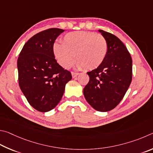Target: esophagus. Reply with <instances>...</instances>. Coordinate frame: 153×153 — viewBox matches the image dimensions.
I'll use <instances>...</instances> for the list:
<instances>
[{
    "mask_svg": "<svg viewBox=\"0 0 153 153\" xmlns=\"http://www.w3.org/2000/svg\"><path fill=\"white\" fill-rule=\"evenodd\" d=\"M71 74H72V78H75V77H76V76H78L79 74V73H78V72H72Z\"/></svg>",
    "mask_w": 153,
    "mask_h": 153,
    "instance_id": "esophagus-1",
    "label": "esophagus"
}]
</instances>
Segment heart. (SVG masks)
<instances>
[{"label": "heart", "instance_id": "obj_1", "mask_svg": "<svg viewBox=\"0 0 153 153\" xmlns=\"http://www.w3.org/2000/svg\"><path fill=\"white\" fill-rule=\"evenodd\" d=\"M53 56L58 63L67 69L74 61L76 66L92 70L103 62L108 54V44L102 35L89 31H75L66 34L62 44L56 42L53 47Z\"/></svg>", "mask_w": 153, "mask_h": 153}]
</instances>
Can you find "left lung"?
<instances>
[{
  "label": "left lung",
  "mask_w": 153,
  "mask_h": 153,
  "mask_svg": "<svg viewBox=\"0 0 153 153\" xmlns=\"http://www.w3.org/2000/svg\"><path fill=\"white\" fill-rule=\"evenodd\" d=\"M108 44L103 62L88 72L89 81L83 94L89 105L99 111H109L118 105L132 78V60L126 47L118 37L100 29Z\"/></svg>",
  "instance_id": "1"
}]
</instances>
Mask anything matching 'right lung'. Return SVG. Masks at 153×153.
<instances>
[{
    "instance_id": "add662e5",
    "label": "right lung",
    "mask_w": 153,
    "mask_h": 153,
    "mask_svg": "<svg viewBox=\"0 0 153 153\" xmlns=\"http://www.w3.org/2000/svg\"><path fill=\"white\" fill-rule=\"evenodd\" d=\"M64 30L51 28L31 37L17 60L19 85L29 103L36 110H52L61 100L71 73L57 63L52 47Z\"/></svg>"
}]
</instances>
